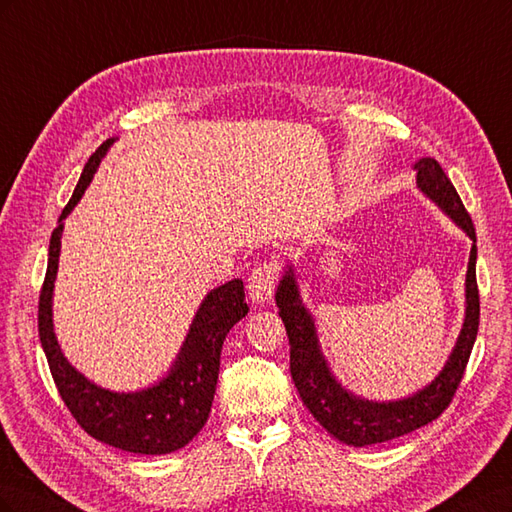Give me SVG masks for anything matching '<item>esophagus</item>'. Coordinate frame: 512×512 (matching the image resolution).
<instances>
[{
    "label": "esophagus",
    "mask_w": 512,
    "mask_h": 512,
    "mask_svg": "<svg viewBox=\"0 0 512 512\" xmlns=\"http://www.w3.org/2000/svg\"><path fill=\"white\" fill-rule=\"evenodd\" d=\"M277 275H280V267L275 262H262V265L254 267L250 277H247V294H250V299L256 303L271 301Z\"/></svg>",
    "instance_id": "esophagus-1"
}]
</instances>
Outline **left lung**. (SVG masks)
<instances>
[{
    "instance_id": "8db88e82",
    "label": "left lung",
    "mask_w": 512,
    "mask_h": 512,
    "mask_svg": "<svg viewBox=\"0 0 512 512\" xmlns=\"http://www.w3.org/2000/svg\"><path fill=\"white\" fill-rule=\"evenodd\" d=\"M414 168L418 170L416 183L421 192L427 194L474 241L466 273V320H463L457 344L436 380L425 386L423 391L399 401H369L352 395L335 380L327 361H324L314 318L299 297L292 267H288L275 292V303L280 307V316L288 333L290 376L294 386H297L303 404L314 414L316 421L333 438L350 446L389 442L436 421L453 401L476 342L480 299L476 286V230L472 218L438 160L421 158Z\"/></svg>"
}]
</instances>
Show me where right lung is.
Segmentation results:
<instances>
[{
    "mask_svg": "<svg viewBox=\"0 0 512 512\" xmlns=\"http://www.w3.org/2000/svg\"><path fill=\"white\" fill-rule=\"evenodd\" d=\"M115 138L104 141L83 168L74 194L59 215L51 235L49 265L38 303L40 342L49 361L57 391L91 438L138 455H166L183 448L205 427L215 384L220 374V354L228 331L245 318L247 303L241 280H230L213 288L200 303L188 337L175 365L158 384L138 393H113L89 382L61 352L53 331V286L59 265L64 220L76 207L87 185L94 179L100 160Z\"/></svg>",
    "mask_w": 512,
    "mask_h": 512,
    "instance_id": "obj_1",
    "label": "right lung"
}]
</instances>
